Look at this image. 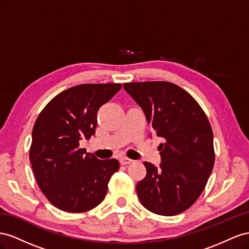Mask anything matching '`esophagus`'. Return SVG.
Here are the masks:
<instances>
[{"label": "esophagus", "instance_id": "obj_1", "mask_svg": "<svg viewBox=\"0 0 249 249\" xmlns=\"http://www.w3.org/2000/svg\"><path fill=\"white\" fill-rule=\"evenodd\" d=\"M120 162H121V165H129V164H131V162H133V160L130 159H127V158H121Z\"/></svg>", "mask_w": 249, "mask_h": 249}]
</instances>
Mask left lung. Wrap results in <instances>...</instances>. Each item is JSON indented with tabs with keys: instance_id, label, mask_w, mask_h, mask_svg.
Masks as SVG:
<instances>
[{
	"instance_id": "left-lung-1",
	"label": "left lung",
	"mask_w": 249,
	"mask_h": 249,
	"mask_svg": "<svg viewBox=\"0 0 249 249\" xmlns=\"http://www.w3.org/2000/svg\"><path fill=\"white\" fill-rule=\"evenodd\" d=\"M144 110L156 136L160 167L145 161L147 174L137 184L143 207L154 214L174 216L188 210L204 190L215 162L213 130L200 105L171 82L124 83Z\"/></svg>"
}]
</instances>
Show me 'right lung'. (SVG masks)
<instances>
[{"instance_id":"add662e5","label":"right lung","mask_w":249,"mask_h":249,"mask_svg":"<svg viewBox=\"0 0 249 249\" xmlns=\"http://www.w3.org/2000/svg\"><path fill=\"white\" fill-rule=\"evenodd\" d=\"M121 88L120 83L76 85L55 96L35 121L32 170L40 191L57 209L83 213L104 199L119 161L98 160L79 147V141L94 136L99 108Z\"/></svg>"}]
</instances>
